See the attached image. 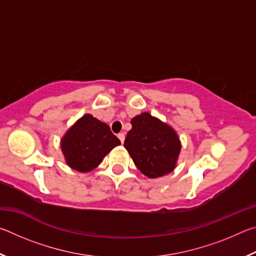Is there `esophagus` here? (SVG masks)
Listing matches in <instances>:
<instances>
[{
  "mask_svg": "<svg viewBox=\"0 0 256 256\" xmlns=\"http://www.w3.org/2000/svg\"><path fill=\"white\" fill-rule=\"evenodd\" d=\"M118 138H120V141L123 144L124 140H125V134H124V133H118Z\"/></svg>",
  "mask_w": 256,
  "mask_h": 256,
  "instance_id": "esophagus-1",
  "label": "esophagus"
}]
</instances>
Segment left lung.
I'll return each mask as SVG.
<instances>
[{
	"mask_svg": "<svg viewBox=\"0 0 256 256\" xmlns=\"http://www.w3.org/2000/svg\"><path fill=\"white\" fill-rule=\"evenodd\" d=\"M131 124L124 146L138 170L149 178L174 170L182 148L175 130L149 112L136 116Z\"/></svg>",
	"mask_w": 256,
	"mask_h": 256,
	"instance_id": "8db88e82",
	"label": "left lung"
}]
</instances>
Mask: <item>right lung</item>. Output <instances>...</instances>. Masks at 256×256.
I'll list each match as a JSON object with an SVG mask.
<instances>
[{
  "label": "right lung",
  "mask_w": 256,
  "mask_h": 256,
  "mask_svg": "<svg viewBox=\"0 0 256 256\" xmlns=\"http://www.w3.org/2000/svg\"><path fill=\"white\" fill-rule=\"evenodd\" d=\"M120 141L106 123L86 114L79 118L60 140V149L68 167L88 172L102 162Z\"/></svg>",
  "instance_id": "obj_1"
}]
</instances>
